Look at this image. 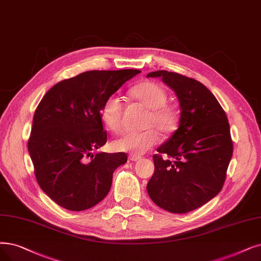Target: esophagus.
Here are the masks:
<instances>
[{
  "label": "esophagus",
  "mask_w": 261,
  "mask_h": 261,
  "mask_svg": "<svg viewBox=\"0 0 261 261\" xmlns=\"http://www.w3.org/2000/svg\"><path fill=\"white\" fill-rule=\"evenodd\" d=\"M128 160H129V161H132V162H138V161H140V160H141V156L130 154V155L128 156Z\"/></svg>",
  "instance_id": "34e87169"
}]
</instances>
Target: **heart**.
Here are the masks:
<instances>
[{
    "label": "heart",
    "mask_w": 261,
    "mask_h": 261,
    "mask_svg": "<svg viewBox=\"0 0 261 261\" xmlns=\"http://www.w3.org/2000/svg\"><path fill=\"white\" fill-rule=\"evenodd\" d=\"M133 96L144 107L150 109L147 119V126L151 127L144 132H127L112 142L114 150L127 152L134 155H141L150 150L159 142L160 136L152 126L158 128L163 134L171 133L178 122L176 112L171 107L167 106L166 91L154 82H143L134 87ZM123 101L120 96L111 95L102 103L100 117L102 122L112 132H119L122 127Z\"/></svg>",
    "instance_id": "1"
}]
</instances>
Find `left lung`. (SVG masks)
<instances>
[{
	"instance_id": "left-lung-1",
	"label": "left lung",
	"mask_w": 261,
	"mask_h": 261,
	"mask_svg": "<svg viewBox=\"0 0 261 261\" xmlns=\"http://www.w3.org/2000/svg\"><path fill=\"white\" fill-rule=\"evenodd\" d=\"M162 78L180 105L179 127L153 155L154 173L147 185L152 201L171 213H187L221 192L232 158L228 119L212 92L201 82L167 70Z\"/></svg>"
}]
</instances>
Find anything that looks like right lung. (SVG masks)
Segmentation results:
<instances>
[{"instance_id": "right-lung-1", "label": "right lung", "mask_w": 261, "mask_h": 261, "mask_svg": "<svg viewBox=\"0 0 261 261\" xmlns=\"http://www.w3.org/2000/svg\"><path fill=\"white\" fill-rule=\"evenodd\" d=\"M138 69L89 70L57 83L37 106L28 149L36 180L64 209L83 211L110 191L125 153L95 151L107 142L100 109Z\"/></svg>"}]
</instances>
